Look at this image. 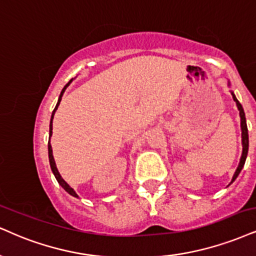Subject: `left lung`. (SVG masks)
I'll list each match as a JSON object with an SVG mask.
<instances>
[{
	"label": "left lung",
	"instance_id": "left-lung-1",
	"mask_svg": "<svg viewBox=\"0 0 256 256\" xmlns=\"http://www.w3.org/2000/svg\"><path fill=\"white\" fill-rule=\"evenodd\" d=\"M230 85V83H229ZM232 100H235L236 103V106H238V112H240V118H241V136H242V156H241V159H240V162H238V168H236V171L234 173V176H232V182H230V184H232V182H235V179L238 178L240 172L242 171V168H244V162H246V159H247V154H248V147H249V138H248V128H247V122H246V116H244V108H242L241 103L238 102V98H236L235 94L232 91ZM229 184V185H230Z\"/></svg>",
	"mask_w": 256,
	"mask_h": 256
}]
</instances>
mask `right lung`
<instances>
[{"label": "right lung", "mask_w": 256, "mask_h": 256, "mask_svg": "<svg viewBox=\"0 0 256 256\" xmlns=\"http://www.w3.org/2000/svg\"><path fill=\"white\" fill-rule=\"evenodd\" d=\"M74 80V78H72V80L68 82V84L65 85L64 88H62V92H60V94H59V98H58V102H56V108H54V110H53L52 112V115H51V121H50V138H48V159H50V166H51V170H52V172H53V174H54V176H56V182H59V185L62 186V188H64V190L68 192V194H70L71 196H74V197H76V198H78V194H76V191L74 190V188H71L70 185L68 184V182H66L64 179H62V176H60V173H59V171H58V168H56V162H54V158H53V150H52V146H51V136H52V123H53V118H54V114H56V109H58V106H59V104H60V100H62V94H64V92H65V90H66V88L68 86V85L71 84V82Z\"/></svg>", "instance_id": "add662e5"}]
</instances>
